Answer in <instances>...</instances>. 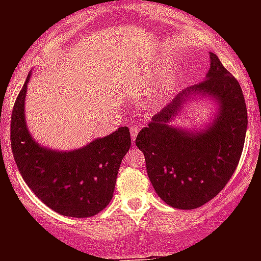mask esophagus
<instances>
[{
    "mask_svg": "<svg viewBox=\"0 0 261 261\" xmlns=\"http://www.w3.org/2000/svg\"><path fill=\"white\" fill-rule=\"evenodd\" d=\"M137 133H138V128H137V126H130V135H132L133 140H135V138H136Z\"/></svg>",
    "mask_w": 261,
    "mask_h": 261,
    "instance_id": "34e87169",
    "label": "esophagus"
}]
</instances>
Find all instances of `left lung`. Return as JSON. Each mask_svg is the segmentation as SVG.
I'll list each match as a JSON object with an SVG mask.
<instances>
[{
  "label": "left lung",
  "mask_w": 261,
  "mask_h": 261,
  "mask_svg": "<svg viewBox=\"0 0 261 261\" xmlns=\"http://www.w3.org/2000/svg\"><path fill=\"white\" fill-rule=\"evenodd\" d=\"M209 64L201 82L177 94L136 138L156 195L184 211L199 208L222 191L238 166L247 132L241 85L214 53ZM193 100L214 106L210 119L196 128L174 126Z\"/></svg>",
  "instance_id": "1"
}]
</instances>
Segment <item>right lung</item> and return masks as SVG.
Masks as SVG:
<instances>
[{
	"instance_id": "obj_1",
	"label": "right lung",
	"mask_w": 261,
	"mask_h": 261,
	"mask_svg": "<svg viewBox=\"0 0 261 261\" xmlns=\"http://www.w3.org/2000/svg\"><path fill=\"white\" fill-rule=\"evenodd\" d=\"M31 73L14 105L10 140L14 159L23 180L52 211L66 217L98 214L114 196L116 176L130 147L128 126L99 137L74 150L43 146L26 123V94Z\"/></svg>"
}]
</instances>
